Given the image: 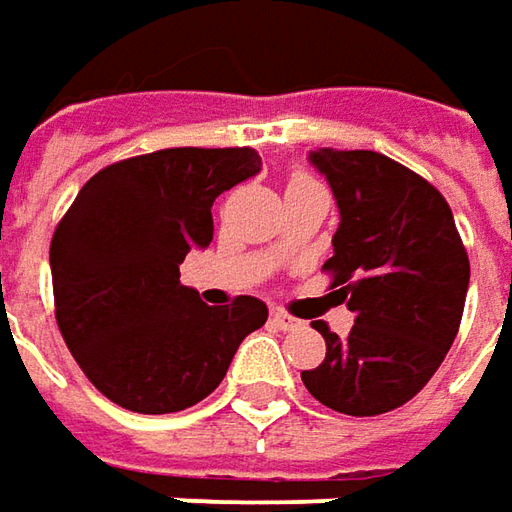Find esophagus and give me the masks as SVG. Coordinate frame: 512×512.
<instances>
[{"label":"esophagus","mask_w":512,"mask_h":512,"mask_svg":"<svg viewBox=\"0 0 512 512\" xmlns=\"http://www.w3.org/2000/svg\"><path fill=\"white\" fill-rule=\"evenodd\" d=\"M273 325L282 327V330H299V327H302V319L290 316L285 310H273Z\"/></svg>","instance_id":"obj_1"}]
</instances>
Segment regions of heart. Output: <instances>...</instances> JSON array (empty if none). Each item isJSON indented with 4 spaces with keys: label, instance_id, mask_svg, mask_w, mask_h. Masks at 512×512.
<instances>
[{
    "label": "heart",
    "instance_id": "1",
    "mask_svg": "<svg viewBox=\"0 0 512 512\" xmlns=\"http://www.w3.org/2000/svg\"><path fill=\"white\" fill-rule=\"evenodd\" d=\"M293 182H316V179H313L307 170H296V173L290 176V182H287V185H293Z\"/></svg>",
    "mask_w": 512,
    "mask_h": 512
}]
</instances>
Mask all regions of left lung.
Wrapping results in <instances>:
<instances>
[{"label":"left lung","mask_w":512,"mask_h":512,"mask_svg":"<svg viewBox=\"0 0 512 512\" xmlns=\"http://www.w3.org/2000/svg\"><path fill=\"white\" fill-rule=\"evenodd\" d=\"M339 205L330 290L356 313L350 336L325 322V362L302 370L313 399L347 416L410 402L459 333L470 259L450 205L424 176L376 150H316Z\"/></svg>","instance_id":"left-lung-1"}]
</instances>
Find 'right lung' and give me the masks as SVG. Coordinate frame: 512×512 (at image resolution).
Returning a JSON list of instances; mask_svg holds the SVG:
<instances>
[{"label":"right lung","mask_w":512,"mask_h":512,"mask_svg":"<svg viewBox=\"0 0 512 512\" xmlns=\"http://www.w3.org/2000/svg\"><path fill=\"white\" fill-rule=\"evenodd\" d=\"M253 148H168L113 162L79 190L50 239L56 325L90 384L133 413H176L210 396L265 302L207 307L179 282L213 239L210 207L256 176Z\"/></svg>","instance_id":"1"}]
</instances>
